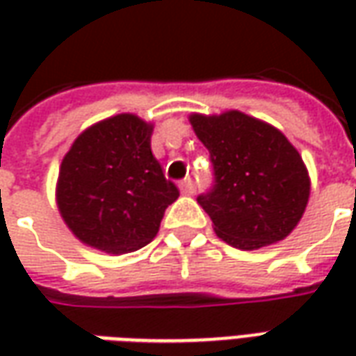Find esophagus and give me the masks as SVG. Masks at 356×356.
I'll return each mask as SVG.
<instances>
[{"label": "esophagus", "instance_id": "obj_1", "mask_svg": "<svg viewBox=\"0 0 356 356\" xmlns=\"http://www.w3.org/2000/svg\"><path fill=\"white\" fill-rule=\"evenodd\" d=\"M181 191L183 194H194L196 193V183L193 181V177H186L181 181Z\"/></svg>", "mask_w": 356, "mask_h": 356}]
</instances>
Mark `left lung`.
Instances as JSON below:
<instances>
[{"mask_svg":"<svg viewBox=\"0 0 356 356\" xmlns=\"http://www.w3.org/2000/svg\"><path fill=\"white\" fill-rule=\"evenodd\" d=\"M208 148L213 183L198 204L219 238L238 250H257L286 238L305 211L309 175L291 143L273 125L238 110L191 116Z\"/></svg>","mask_w":356,"mask_h":356,"instance_id":"8db88e82","label":"left lung"}]
</instances>
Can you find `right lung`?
I'll return each mask as SVG.
<instances>
[{"label":"right lung","mask_w":356,"mask_h":356,"mask_svg":"<svg viewBox=\"0 0 356 356\" xmlns=\"http://www.w3.org/2000/svg\"><path fill=\"white\" fill-rule=\"evenodd\" d=\"M152 125L120 114L89 127L60 163L57 200L68 229L89 246L129 254L160 229L179 188L150 150Z\"/></svg>","instance_id":"1"}]
</instances>
